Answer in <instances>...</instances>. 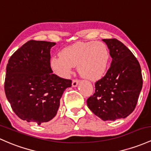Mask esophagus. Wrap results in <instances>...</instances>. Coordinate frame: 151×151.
<instances>
[{"mask_svg": "<svg viewBox=\"0 0 151 151\" xmlns=\"http://www.w3.org/2000/svg\"><path fill=\"white\" fill-rule=\"evenodd\" d=\"M79 82L80 81H79V80H78V79H74L72 82V86L76 87L78 86V84L79 83Z\"/></svg>", "mask_w": 151, "mask_h": 151, "instance_id": "34e87169", "label": "esophagus"}]
</instances>
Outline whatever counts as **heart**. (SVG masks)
I'll list each match as a JSON object with an SVG mask.
<instances>
[{"label":"heart","mask_w":151,"mask_h":151,"mask_svg":"<svg viewBox=\"0 0 151 151\" xmlns=\"http://www.w3.org/2000/svg\"><path fill=\"white\" fill-rule=\"evenodd\" d=\"M110 53L106 44L101 42H78L64 48L60 56L54 57L51 67L63 78L70 75L74 66L82 77L95 81L101 78L106 71Z\"/></svg>","instance_id":"b5f03b06"}]
</instances>
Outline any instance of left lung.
I'll return each mask as SVG.
<instances>
[{"instance_id": "left-lung-1", "label": "left lung", "mask_w": 151, "mask_h": 151, "mask_svg": "<svg viewBox=\"0 0 151 151\" xmlns=\"http://www.w3.org/2000/svg\"><path fill=\"white\" fill-rule=\"evenodd\" d=\"M112 58L106 75L96 82L87 105L104 121L125 118L134 111L142 87L140 65L125 45L116 39H104Z\"/></svg>"}]
</instances>
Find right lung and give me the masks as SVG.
<instances>
[{
    "mask_svg": "<svg viewBox=\"0 0 151 151\" xmlns=\"http://www.w3.org/2000/svg\"><path fill=\"white\" fill-rule=\"evenodd\" d=\"M55 44L28 41L6 66L4 89L13 111L20 119L39 125L55 116L63 92L72 83L52 73L50 49Z\"/></svg>",
    "mask_w": 151,
    "mask_h": 151,
    "instance_id": "1",
    "label": "right lung"
}]
</instances>
